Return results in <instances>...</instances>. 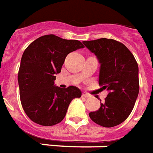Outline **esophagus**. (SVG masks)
I'll use <instances>...</instances> for the list:
<instances>
[{
  "label": "esophagus",
  "instance_id": "obj_1",
  "mask_svg": "<svg viewBox=\"0 0 153 153\" xmlns=\"http://www.w3.org/2000/svg\"><path fill=\"white\" fill-rule=\"evenodd\" d=\"M82 96L83 97H85V98H88V97H91V95H90V94L87 93V92H82Z\"/></svg>",
  "mask_w": 153,
  "mask_h": 153
}]
</instances>
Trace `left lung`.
I'll return each instance as SVG.
<instances>
[{
	"label": "left lung",
	"instance_id": "1",
	"mask_svg": "<svg viewBox=\"0 0 153 153\" xmlns=\"http://www.w3.org/2000/svg\"><path fill=\"white\" fill-rule=\"evenodd\" d=\"M82 43L97 56L100 64L99 84L108 91L105 103L89 117L104 127L119 125L128 117L138 97V64L131 51L114 39L101 38Z\"/></svg>",
	"mask_w": 153,
	"mask_h": 153
}]
</instances>
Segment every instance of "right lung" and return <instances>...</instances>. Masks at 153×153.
<instances>
[{
  "label": "right lung",
  "instance_id": "right-lung-1",
  "mask_svg": "<svg viewBox=\"0 0 153 153\" xmlns=\"http://www.w3.org/2000/svg\"><path fill=\"white\" fill-rule=\"evenodd\" d=\"M84 48L79 40L46 35L29 45L22 54L18 81L22 106L39 125H56L65 117L71 100L82 96L76 87L61 88L54 81L68 54Z\"/></svg>",
  "mask_w": 153,
  "mask_h": 153
}]
</instances>
